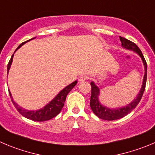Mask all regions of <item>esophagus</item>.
<instances>
[{
  "label": "esophagus",
  "mask_w": 155,
  "mask_h": 155,
  "mask_svg": "<svg viewBox=\"0 0 155 155\" xmlns=\"http://www.w3.org/2000/svg\"><path fill=\"white\" fill-rule=\"evenodd\" d=\"M88 79V77L86 76H80V77H79V81L80 82H85V81L86 80V79Z\"/></svg>",
  "instance_id": "esophagus-1"
}]
</instances>
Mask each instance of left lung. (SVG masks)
<instances>
[{
  "instance_id": "1",
  "label": "left lung",
  "mask_w": 155,
  "mask_h": 155,
  "mask_svg": "<svg viewBox=\"0 0 155 155\" xmlns=\"http://www.w3.org/2000/svg\"><path fill=\"white\" fill-rule=\"evenodd\" d=\"M120 40L121 42V46L125 49L128 50H133V51L136 52L141 58L142 59L143 63L144 66V79H143V83L141 89L140 90L139 94L136 97V99H134L133 102L128 104L127 106L121 107V108H117V109H112V108H106L104 105H101L99 102L98 96L99 95V89L95 86V83L93 82H90L91 87H92V92H91V99H90V107L92 108V112H94L96 116L99 117V118H102L103 120H108V121H112V120L119 119L121 118H123L124 116L129 114L131 111L134 109L135 107L138 105L139 102L141 101V98H142L143 93L144 92L146 86V81H147V63L144 59V56H143L142 53H141V50L138 48V47L136 44L133 42L130 41V40H127V39L124 38V37H119Z\"/></svg>"
}]
</instances>
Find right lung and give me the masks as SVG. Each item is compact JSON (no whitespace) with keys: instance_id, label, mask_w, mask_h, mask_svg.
<instances>
[{"instance_id":"add662e5","label":"right lung","mask_w":155,"mask_h":155,"mask_svg":"<svg viewBox=\"0 0 155 155\" xmlns=\"http://www.w3.org/2000/svg\"><path fill=\"white\" fill-rule=\"evenodd\" d=\"M34 38H35V37H34ZM34 38H32L30 39V40H33V39ZM29 40H27V41H29ZM27 41L24 42V43H22L21 44H20V46L16 49V50H18L22 45H24V43H27ZM13 56H14V54L12 55L11 60H10L9 63H8V71H9L10 69V67H11V63H12ZM76 83H77V81H75V82H72L71 84H69V86L65 87L63 90L60 91V93L58 94L51 102H49V103L47 104L46 106L43 107V108H41V109L37 111H28L24 109V108H21V107H20L14 100H13V98L12 96H11V94L10 91L9 94L14 105L15 106V108H17V110L23 116L26 117V118H29V119L30 120H33V121H44L54 118V117H56L58 114L60 113V111H61L62 108H63V105H64V102L65 101H66V96H67L68 93L73 89V88L76 86Z\"/></svg>"}]
</instances>
